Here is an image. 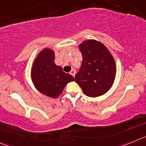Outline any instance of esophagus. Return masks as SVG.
<instances>
[{"label": "esophagus", "instance_id": "obj_1", "mask_svg": "<svg viewBox=\"0 0 146 146\" xmlns=\"http://www.w3.org/2000/svg\"><path fill=\"white\" fill-rule=\"evenodd\" d=\"M70 74H72V75L74 77V76L75 75V70H74V69H72V71L70 72Z\"/></svg>", "mask_w": 146, "mask_h": 146}]
</instances>
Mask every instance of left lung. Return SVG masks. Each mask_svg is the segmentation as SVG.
I'll use <instances>...</instances> for the list:
<instances>
[{
  "mask_svg": "<svg viewBox=\"0 0 146 146\" xmlns=\"http://www.w3.org/2000/svg\"><path fill=\"white\" fill-rule=\"evenodd\" d=\"M82 62L75 82L89 97H97L109 91L114 82L116 66L113 55L102 43L86 40L79 45Z\"/></svg>",
  "mask_w": 146,
  "mask_h": 146,
  "instance_id": "1",
  "label": "left lung"
}]
</instances>
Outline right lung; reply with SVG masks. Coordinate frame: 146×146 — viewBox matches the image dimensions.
<instances>
[{
	"mask_svg": "<svg viewBox=\"0 0 146 146\" xmlns=\"http://www.w3.org/2000/svg\"><path fill=\"white\" fill-rule=\"evenodd\" d=\"M55 52L42 50L35 58L31 69V80L36 88L49 97L55 99L62 94L67 83L74 80L55 64Z\"/></svg>",
	"mask_w": 146,
	"mask_h": 146,
	"instance_id": "1",
	"label": "right lung"
}]
</instances>
